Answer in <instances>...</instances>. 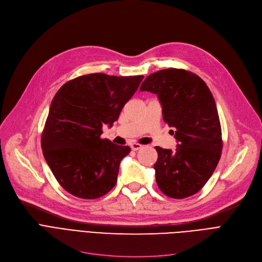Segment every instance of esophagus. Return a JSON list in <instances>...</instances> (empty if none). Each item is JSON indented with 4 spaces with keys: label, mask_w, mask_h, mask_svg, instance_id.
Masks as SVG:
<instances>
[{
    "label": "esophagus",
    "mask_w": 262,
    "mask_h": 262,
    "mask_svg": "<svg viewBox=\"0 0 262 262\" xmlns=\"http://www.w3.org/2000/svg\"><path fill=\"white\" fill-rule=\"evenodd\" d=\"M130 147H132L133 150H138V149H140L142 147V145L139 144V143H132Z\"/></svg>",
    "instance_id": "obj_1"
}]
</instances>
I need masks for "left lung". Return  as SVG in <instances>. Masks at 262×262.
Segmentation results:
<instances>
[{"label": "left lung", "instance_id": "obj_1", "mask_svg": "<svg viewBox=\"0 0 262 262\" xmlns=\"http://www.w3.org/2000/svg\"><path fill=\"white\" fill-rule=\"evenodd\" d=\"M141 91L157 94L163 121L177 140L175 152L155 146L156 183L163 194L185 199L199 192L214 172L222 154V130L213 96L206 82L183 69L148 75Z\"/></svg>", "mask_w": 262, "mask_h": 262}]
</instances>
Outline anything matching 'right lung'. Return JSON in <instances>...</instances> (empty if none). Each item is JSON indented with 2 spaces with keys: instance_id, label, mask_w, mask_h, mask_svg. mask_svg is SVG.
<instances>
[{
  "instance_id": "add662e5",
  "label": "right lung",
  "mask_w": 262,
  "mask_h": 262,
  "mask_svg": "<svg viewBox=\"0 0 262 262\" xmlns=\"http://www.w3.org/2000/svg\"><path fill=\"white\" fill-rule=\"evenodd\" d=\"M142 79L92 73L67 81L55 94L41 147L55 178L70 194L94 200L116 186L120 162L130 147L102 139V127L119 119Z\"/></svg>"
}]
</instances>
